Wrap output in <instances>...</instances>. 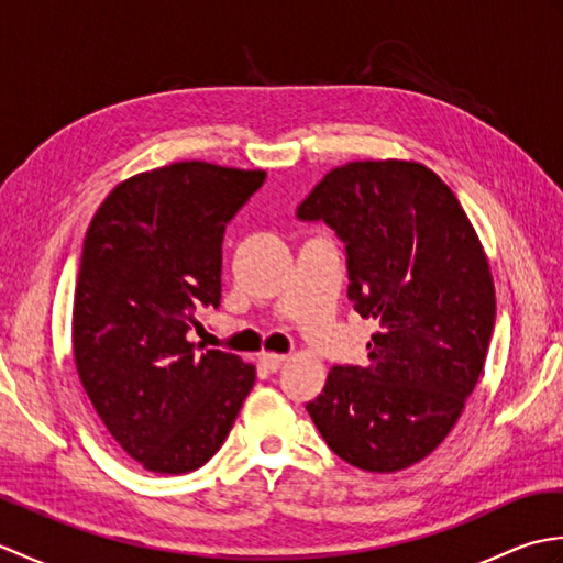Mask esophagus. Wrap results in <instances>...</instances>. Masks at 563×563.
<instances>
[{
    "label": "esophagus",
    "mask_w": 563,
    "mask_h": 563,
    "mask_svg": "<svg viewBox=\"0 0 563 563\" xmlns=\"http://www.w3.org/2000/svg\"><path fill=\"white\" fill-rule=\"evenodd\" d=\"M288 361V355H278V353H263L261 355V365L268 369V373H278V369Z\"/></svg>",
    "instance_id": "obj_1"
}]
</instances>
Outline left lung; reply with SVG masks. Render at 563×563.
<instances>
[{"label": "left lung", "mask_w": 563, "mask_h": 563, "mask_svg": "<svg viewBox=\"0 0 563 563\" xmlns=\"http://www.w3.org/2000/svg\"><path fill=\"white\" fill-rule=\"evenodd\" d=\"M297 218L336 232L349 300L377 321L367 363L333 365L307 411L357 470H406L448 438L482 375L496 292L479 236L438 174L399 159L336 166Z\"/></svg>", "instance_id": "1"}]
</instances>
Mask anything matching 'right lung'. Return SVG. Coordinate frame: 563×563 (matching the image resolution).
Masks as SVG:
<instances>
[{
  "label": "right lung",
  "mask_w": 563,
  "mask_h": 563,
  "mask_svg": "<svg viewBox=\"0 0 563 563\" xmlns=\"http://www.w3.org/2000/svg\"><path fill=\"white\" fill-rule=\"evenodd\" d=\"M266 172L178 162L115 186L84 236L71 349L113 440L145 470L186 474L230 435L254 365L188 341L220 307L222 236Z\"/></svg>",
  "instance_id": "obj_1"
}]
</instances>
